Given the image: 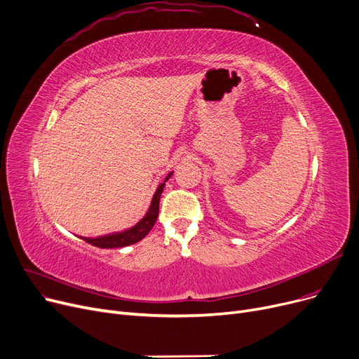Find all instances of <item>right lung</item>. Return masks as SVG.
<instances>
[{"instance_id": "obj_1", "label": "right lung", "mask_w": 359, "mask_h": 359, "mask_svg": "<svg viewBox=\"0 0 359 359\" xmlns=\"http://www.w3.org/2000/svg\"><path fill=\"white\" fill-rule=\"evenodd\" d=\"M173 172H170L165 179L163 180V183L158 184V187L156 189V194L153 196V201L149 203V208L147 211V214L144 215V218L141 221H138L134 227H130L128 230L119 231V233H113V234H106V236H100V237H81L83 240H86L87 243L93 244V246L100 248V249H115V248H125L129 246V244H135L138 241H141L149 231L151 229L154 227V224L157 221L158 217V206H160V198L163 194V189L165 186V182L172 177Z\"/></svg>"}]
</instances>
